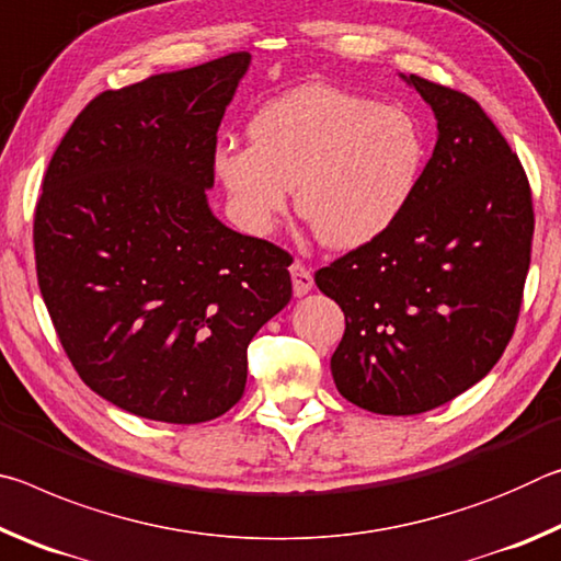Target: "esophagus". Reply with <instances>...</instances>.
<instances>
[{
	"mask_svg": "<svg viewBox=\"0 0 561 561\" xmlns=\"http://www.w3.org/2000/svg\"><path fill=\"white\" fill-rule=\"evenodd\" d=\"M289 272H291L294 297H307V294L314 289V277H311V270L304 267L301 262H294Z\"/></svg>",
	"mask_w": 561,
	"mask_h": 561,
	"instance_id": "1",
	"label": "esophagus"
}]
</instances>
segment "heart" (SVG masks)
Returning <instances> with one entry per match:
<instances>
[{
	"instance_id": "1",
	"label": "heart",
	"mask_w": 561,
	"mask_h": 561,
	"mask_svg": "<svg viewBox=\"0 0 561 561\" xmlns=\"http://www.w3.org/2000/svg\"><path fill=\"white\" fill-rule=\"evenodd\" d=\"M252 144H225L213 168L247 232L272 234L291 205L331 250H358L411 205L425 140L401 106L304 83L250 121Z\"/></svg>"
}]
</instances>
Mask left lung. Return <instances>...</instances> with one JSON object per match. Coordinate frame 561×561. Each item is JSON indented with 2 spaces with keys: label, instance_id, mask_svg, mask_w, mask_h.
Wrapping results in <instances>:
<instances>
[{
  "label": "left lung",
  "instance_id": "8db88e82",
  "mask_svg": "<svg viewBox=\"0 0 561 561\" xmlns=\"http://www.w3.org/2000/svg\"><path fill=\"white\" fill-rule=\"evenodd\" d=\"M428 103L438 140L405 213L317 272L346 317L331 356L339 393L415 415L482 381L515 331L535 213L525 170L478 103L398 73Z\"/></svg>",
  "mask_w": 561,
  "mask_h": 561
}]
</instances>
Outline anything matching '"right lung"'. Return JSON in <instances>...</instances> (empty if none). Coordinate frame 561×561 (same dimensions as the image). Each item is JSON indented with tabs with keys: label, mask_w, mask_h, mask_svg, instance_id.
I'll return each mask as SVG.
<instances>
[{
	"label": "right lung",
	"mask_w": 561,
	"mask_h": 561,
	"mask_svg": "<svg viewBox=\"0 0 561 561\" xmlns=\"http://www.w3.org/2000/svg\"><path fill=\"white\" fill-rule=\"evenodd\" d=\"M250 51L103 91L66 130L34 215L39 289L93 393L148 421L222 415L291 257L217 220V128Z\"/></svg>",
	"instance_id": "1"
}]
</instances>
